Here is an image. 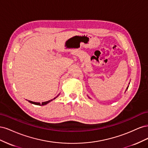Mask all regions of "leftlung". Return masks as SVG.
<instances>
[{"label":"left lung","instance_id":"1","mask_svg":"<svg viewBox=\"0 0 148 148\" xmlns=\"http://www.w3.org/2000/svg\"><path fill=\"white\" fill-rule=\"evenodd\" d=\"M129 84H130V83H129ZM128 86H128V87H127V89H126V91H127V89H128ZM89 99H90V98H89Z\"/></svg>","mask_w":148,"mask_h":148}]
</instances>
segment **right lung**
I'll use <instances>...</instances> for the list:
<instances>
[{"mask_svg":"<svg viewBox=\"0 0 148 148\" xmlns=\"http://www.w3.org/2000/svg\"><path fill=\"white\" fill-rule=\"evenodd\" d=\"M60 95V94H59V95H58L56 97H54L53 98V99H51V100H49V101H46V102H42L41 104L40 102H33V101H28V102H30V103H31V104H35V105H38V106H44V105H46V104H47L48 103H49L50 102H51V101H52L53 99H55L56 98H57L58 96H59Z\"/></svg>","mask_w":148,"mask_h":148,"instance_id":"obj_1","label":"right lung"}]
</instances>
